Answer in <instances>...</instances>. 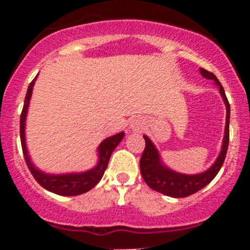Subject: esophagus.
<instances>
[{
  "label": "esophagus",
  "instance_id": "1",
  "mask_svg": "<svg viewBox=\"0 0 250 250\" xmlns=\"http://www.w3.org/2000/svg\"><path fill=\"white\" fill-rule=\"evenodd\" d=\"M129 128L133 132H140V130H143L144 128H145V121L140 117L133 118V120L130 121Z\"/></svg>",
  "mask_w": 250,
  "mask_h": 250
}]
</instances>
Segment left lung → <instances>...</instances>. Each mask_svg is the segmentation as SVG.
<instances>
[{"label": "left lung", "instance_id": "obj_1", "mask_svg": "<svg viewBox=\"0 0 250 250\" xmlns=\"http://www.w3.org/2000/svg\"><path fill=\"white\" fill-rule=\"evenodd\" d=\"M200 72L207 80L214 81V84L219 88V92H220V95L226 106V125L225 132H224L223 145H221V151L216 157L215 162L208 169L198 174H184L175 172L162 162L161 155L156 148L155 144L151 141L147 135H144L146 145L140 158L141 175H143L145 183L152 190L163 193L166 196H169V197H188V196L197 192L204 186L208 185L215 178L220 168L223 167L226 152H228L229 137H230V129H229V125H230V104H229V100L226 98L225 90H224L223 85L219 82L218 78L215 77V75L204 69H200Z\"/></svg>", "mask_w": 250, "mask_h": 250}]
</instances>
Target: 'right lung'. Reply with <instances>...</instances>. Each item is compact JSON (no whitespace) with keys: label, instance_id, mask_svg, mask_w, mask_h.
<instances>
[{"label":"right lung","instance_id":"1","mask_svg":"<svg viewBox=\"0 0 250 250\" xmlns=\"http://www.w3.org/2000/svg\"><path fill=\"white\" fill-rule=\"evenodd\" d=\"M37 76L32 80L27 88L26 97H25L24 107H22L21 116H20V140H21L22 153H24L25 161L29 167L34 178L36 179L37 183L46 190L53 193H57L60 196H77L92 190L104 175L106 170L107 165L111 157V153L116 148V146L122 141L125 138V132L117 133L112 137L106 138L99 144L97 148L98 162L90 169L85 172L78 173H62V174H50L41 170L32 163L31 157L29 155V151L26 147V139H25V125H26V116L27 110H29L30 99L32 95V89H34L35 81Z\"/></svg>","mask_w":250,"mask_h":250}]
</instances>
